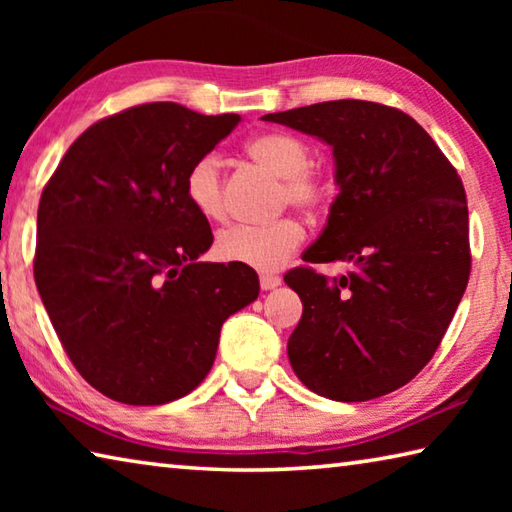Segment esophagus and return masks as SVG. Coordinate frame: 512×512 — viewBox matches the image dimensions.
I'll use <instances>...</instances> for the list:
<instances>
[{
    "label": "esophagus",
    "mask_w": 512,
    "mask_h": 512,
    "mask_svg": "<svg viewBox=\"0 0 512 512\" xmlns=\"http://www.w3.org/2000/svg\"><path fill=\"white\" fill-rule=\"evenodd\" d=\"M282 280L277 275H271V273H262L259 275V287H262L264 291H271L275 287H280Z\"/></svg>",
    "instance_id": "1"
}]
</instances>
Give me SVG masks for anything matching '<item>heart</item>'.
<instances>
[{
    "instance_id": "heart-1",
    "label": "heart",
    "mask_w": 512,
    "mask_h": 512,
    "mask_svg": "<svg viewBox=\"0 0 512 512\" xmlns=\"http://www.w3.org/2000/svg\"><path fill=\"white\" fill-rule=\"evenodd\" d=\"M248 158L259 167L282 178V205L302 212L323 210L329 198V183L311 167L314 151L309 142L284 131H268L246 142ZM185 198L205 221H221L225 216V192L221 160L207 153L192 162L185 173ZM305 239V228L296 219H280L268 225H232L216 237L214 253L223 262L275 271L291 259Z\"/></svg>"
}]
</instances>
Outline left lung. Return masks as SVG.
Returning a JSON list of instances; mask_svg holds the SVG:
<instances>
[{
    "label": "left lung",
    "mask_w": 512,
    "mask_h": 512,
    "mask_svg": "<svg viewBox=\"0 0 512 512\" xmlns=\"http://www.w3.org/2000/svg\"><path fill=\"white\" fill-rule=\"evenodd\" d=\"M334 151L339 196L305 262H348L334 277L298 266L302 300L287 352L309 391L366 402L431 361L470 280L467 198L452 162L406 112L341 99L271 112Z\"/></svg>",
    "instance_id": "1"
}]
</instances>
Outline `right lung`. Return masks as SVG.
Segmentation results:
<instances>
[{
    "mask_svg": "<svg viewBox=\"0 0 512 512\" xmlns=\"http://www.w3.org/2000/svg\"><path fill=\"white\" fill-rule=\"evenodd\" d=\"M241 121L171 101L92 124L38 205L33 275L74 368L110 400H178L210 372L225 318L259 296L241 264L198 262L210 223L185 173Z\"/></svg>",
    "mask_w": 512,
    "mask_h": 512,
    "instance_id": "1",
    "label": "right lung"
}]
</instances>
